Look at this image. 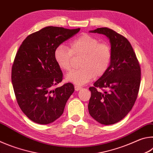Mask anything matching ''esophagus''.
Returning <instances> with one entry per match:
<instances>
[{
  "mask_svg": "<svg viewBox=\"0 0 153 153\" xmlns=\"http://www.w3.org/2000/svg\"><path fill=\"white\" fill-rule=\"evenodd\" d=\"M75 90H76V91H79V90H82V88L81 86H77V85H75Z\"/></svg>",
  "mask_w": 153,
  "mask_h": 153,
  "instance_id": "1",
  "label": "esophagus"
}]
</instances>
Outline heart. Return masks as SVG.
I'll list each match as a JSON object with an SVG mask.
<instances>
[{"label": "heart", "instance_id": "heart-1", "mask_svg": "<svg viewBox=\"0 0 153 153\" xmlns=\"http://www.w3.org/2000/svg\"><path fill=\"white\" fill-rule=\"evenodd\" d=\"M74 55H82L79 69L66 75L67 81L77 85H83L93 77H100L109 67L112 51L109 44L99 42L97 38L88 33H82L69 42V48L59 45L56 48L54 56L59 67L64 71L71 69Z\"/></svg>", "mask_w": 153, "mask_h": 153}]
</instances>
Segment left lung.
I'll return each mask as SVG.
<instances>
[{
  "mask_svg": "<svg viewBox=\"0 0 153 153\" xmlns=\"http://www.w3.org/2000/svg\"><path fill=\"white\" fill-rule=\"evenodd\" d=\"M90 32L104 34L109 39L112 59L107 71L89 88L91 97L88 107L98 123L112 125L125 117L135 103L140 84V67L132 46L124 36L107 27Z\"/></svg>",
  "mask_w": 153,
  "mask_h": 153,
  "instance_id": "obj_1",
  "label": "left lung"
}]
</instances>
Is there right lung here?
Masks as SVG:
<instances>
[{
    "mask_svg": "<svg viewBox=\"0 0 153 153\" xmlns=\"http://www.w3.org/2000/svg\"><path fill=\"white\" fill-rule=\"evenodd\" d=\"M80 30L48 26L23 41L12 66L11 81L18 105L30 120L51 123L60 117L74 92L71 83L55 88L63 79L56 63V48Z\"/></svg>",
    "mask_w": 153,
    "mask_h": 153,
    "instance_id": "right-lung-1",
    "label": "right lung"
}]
</instances>
